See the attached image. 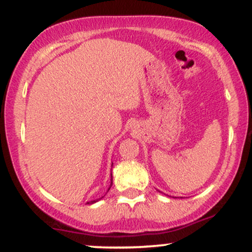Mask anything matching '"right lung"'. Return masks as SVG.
<instances>
[{"mask_svg":"<svg viewBox=\"0 0 252 252\" xmlns=\"http://www.w3.org/2000/svg\"><path fill=\"white\" fill-rule=\"evenodd\" d=\"M110 186H111V185H110ZM97 200H92V201H90V202H88V204H94V202H96Z\"/></svg>","mask_w":252,"mask_h":252,"instance_id":"1","label":"right lung"}]
</instances>
